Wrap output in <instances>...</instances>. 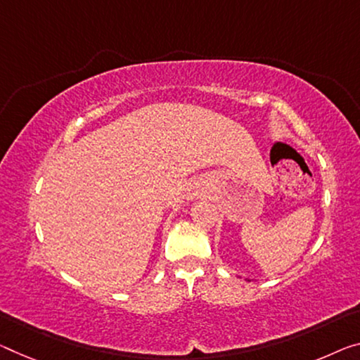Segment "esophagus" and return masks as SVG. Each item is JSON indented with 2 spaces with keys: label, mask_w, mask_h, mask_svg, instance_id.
Wrapping results in <instances>:
<instances>
[{
  "label": "esophagus",
  "mask_w": 360,
  "mask_h": 360,
  "mask_svg": "<svg viewBox=\"0 0 360 360\" xmlns=\"http://www.w3.org/2000/svg\"><path fill=\"white\" fill-rule=\"evenodd\" d=\"M204 193V188L199 184H190L186 186V198L188 199H195V198H201Z\"/></svg>",
  "instance_id": "esophagus-1"
}]
</instances>
